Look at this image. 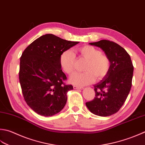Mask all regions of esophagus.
Masks as SVG:
<instances>
[{
    "mask_svg": "<svg viewBox=\"0 0 145 145\" xmlns=\"http://www.w3.org/2000/svg\"><path fill=\"white\" fill-rule=\"evenodd\" d=\"M73 88H74V89H84V87H80V86H73Z\"/></svg>",
    "mask_w": 145,
    "mask_h": 145,
    "instance_id": "obj_1",
    "label": "esophagus"
}]
</instances>
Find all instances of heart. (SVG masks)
<instances>
[{"instance_id": "b5f03b06", "label": "heart", "mask_w": 145, "mask_h": 145, "mask_svg": "<svg viewBox=\"0 0 145 145\" xmlns=\"http://www.w3.org/2000/svg\"><path fill=\"white\" fill-rule=\"evenodd\" d=\"M81 57L87 60L84 72H76L71 75L70 82L77 86H83L94 82L95 76L101 80L106 76L110 69V59L101 51L93 46L85 45L76 50ZM59 65L62 70L67 74L74 71L75 55L70 50H65L59 56Z\"/></svg>"}]
</instances>
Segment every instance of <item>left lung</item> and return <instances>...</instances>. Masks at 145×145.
<instances>
[{
	"instance_id": "obj_1",
	"label": "left lung",
	"mask_w": 145,
	"mask_h": 145,
	"mask_svg": "<svg viewBox=\"0 0 145 145\" xmlns=\"http://www.w3.org/2000/svg\"><path fill=\"white\" fill-rule=\"evenodd\" d=\"M101 48L110 59V69L107 75L94 86L95 97L86 103L93 114L109 116L123 106L132 86L133 63L130 56L120 45L109 40L90 42Z\"/></svg>"
}]
</instances>
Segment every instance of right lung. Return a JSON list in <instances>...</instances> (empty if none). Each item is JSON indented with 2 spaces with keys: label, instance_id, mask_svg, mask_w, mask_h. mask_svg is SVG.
Segmentation results:
<instances>
[{
  "label": "right lung",
  "instance_id": "1",
  "mask_svg": "<svg viewBox=\"0 0 145 145\" xmlns=\"http://www.w3.org/2000/svg\"><path fill=\"white\" fill-rule=\"evenodd\" d=\"M52 34L41 36L31 43L20 58L19 77L25 103L37 114L52 116L63 109L72 85L59 65V56L78 44Z\"/></svg>",
  "mask_w": 145,
  "mask_h": 145
}]
</instances>
